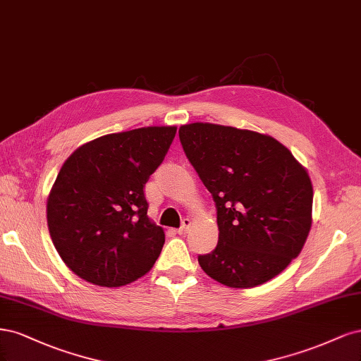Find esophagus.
<instances>
[{
  "label": "esophagus",
  "instance_id": "esophagus-1",
  "mask_svg": "<svg viewBox=\"0 0 361 361\" xmlns=\"http://www.w3.org/2000/svg\"><path fill=\"white\" fill-rule=\"evenodd\" d=\"M190 226H192V220L185 217V219H183V224H181V226L177 229V232H178V234H185V231H188Z\"/></svg>",
  "mask_w": 361,
  "mask_h": 361
}]
</instances>
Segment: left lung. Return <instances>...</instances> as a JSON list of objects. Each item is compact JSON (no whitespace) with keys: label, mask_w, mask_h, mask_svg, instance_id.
<instances>
[{"label":"left lung","mask_w":361,"mask_h":361,"mask_svg":"<svg viewBox=\"0 0 361 361\" xmlns=\"http://www.w3.org/2000/svg\"><path fill=\"white\" fill-rule=\"evenodd\" d=\"M178 135L217 208L219 241L197 257L201 269L231 288L269 282L298 257L309 235L313 188L306 168L258 132L192 123Z\"/></svg>","instance_id":"8db88e82"}]
</instances>
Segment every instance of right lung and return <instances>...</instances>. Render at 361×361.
<instances>
[{
  "label": "right lung",
  "mask_w": 361,
  "mask_h": 361,
  "mask_svg": "<svg viewBox=\"0 0 361 361\" xmlns=\"http://www.w3.org/2000/svg\"><path fill=\"white\" fill-rule=\"evenodd\" d=\"M176 126L104 135L67 157L46 217L64 264L84 281L117 288L147 274L165 232L147 216L144 185L164 161Z\"/></svg>",
  "instance_id": "add662e5"
}]
</instances>
